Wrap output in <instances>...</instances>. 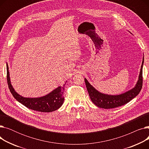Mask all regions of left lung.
Wrapping results in <instances>:
<instances>
[{
  "label": "left lung",
  "mask_w": 149,
  "mask_h": 149,
  "mask_svg": "<svg viewBox=\"0 0 149 149\" xmlns=\"http://www.w3.org/2000/svg\"><path fill=\"white\" fill-rule=\"evenodd\" d=\"M144 56L138 77V80L135 87L130 90L121 93L120 95H108L97 91L84 78V81L91 101L97 107L103 109H112L121 106L129 103L130 100L136 97L143 86V66Z\"/></svg>",
  "instance_id": "1"
}]
</instances>
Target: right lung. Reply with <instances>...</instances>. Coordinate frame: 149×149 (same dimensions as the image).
I'll return each mask as SVG.
<instances>
[{
    "mask_svg": "<svg viewBox=\"0 0 149 149\" xmlns=\"http://www.w3.org/2000/svg\"><path fill=\"white\" fill-rule=\"evenodd\" d=\"M8 69V65L6 63V78L8 88L13 96L19 103L30 109L42 112H53L62 106L65 99L63 97L65 86L67 81L63 86H58L46 95L37 98H26L19 95L13 88L10 81Z\"/></svg>",
    "mask_w": 149,
    "mask_h": 149,
    "instance_id": "add662e5",
    "label": "right lung"
}]
</instances>
